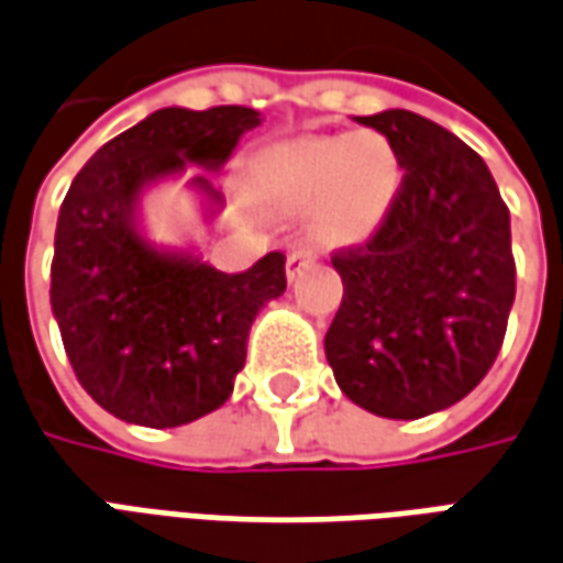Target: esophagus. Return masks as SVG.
Returning a JSON list of instances; mask_svg holds the SVG:
<instances>
[{
    "instance_id": "esophagus-1",
    "label": "esophagus",
    "mask_w": 563,
    "mask_h": 563,
    "mask_svg": "<svg viewBox=\"0 0 563 563\" xmlns=\"http://www.w3.org/2000/svg\"><path fill=\"white\" fill-rule=\"evenodd\" d=\"M309 263H312V254H309L306 247H297V251H290V254H288V278H297V275L303 273Z\"/></svg>"
}]
</instances>
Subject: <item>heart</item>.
Listing matches in <instances>:
<instances>
[{"instance_id": "b5f03b06", "label": "heart", "mask_w": 563, "mask_h": 563, "mask_svg": "<svg viewBox=\"0 0 563 563\" xmlns=\"http://www.w3.org/2000/svg\"><path fill=\"white\" fill-rule=\"evenodd\" d=\"M266 184L288 211L316 205L312 235L343 247L377 230L401 186V165L379 134L309 137L275 153Z\"/></svg>"}]
</instances>
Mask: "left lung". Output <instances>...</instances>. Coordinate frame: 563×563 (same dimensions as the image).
Segmentation results:
<instances>
[{"mask_svg":"<svg viewBox=\"0 0 563 563\" xmlns=\"http://www.w3.org/2000/svg\"><path fill=\"white\" fill-rule=\"evenodd\" d=\"M405 168L386 217L336 247L343 300L324 352L349 401L420 420L466 398L494 367L515 303L509 208L484 158L410 110L358 115Z\"/></svg>","mask_w":563,"mask_h":563,"instance_id":"8db88e82","label":"left lung"}]
</instances>
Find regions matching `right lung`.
Listing matches in <instances>:
<instances>
[{"mask_svg":"<svg viewBox=\"0 0 563 563\" xmlns=\"http://www.w3.org/2000/svg\"><path fill=\"white\" fill-rule=\"evenodd\" d=\"M257 115L247 107L153 112L103 143L60 205L52 312L81 389L119 420L170 429L227 405L251 321L288 288L282 251L220 273L158 254L134 227L143 184L186 162L220 168ZM196 184L211 192L205 177Z\"/></svg>","mask_w":563,"mask_h":563,"instance_id":"right-lung-1","label":"right lung"}]
</instances>
